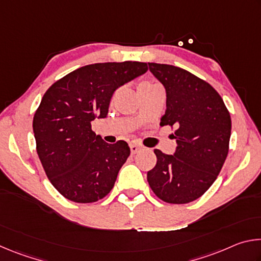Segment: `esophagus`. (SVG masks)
I'll list each match as a JSON object with an SVG mask.
<instances>
[{"instance_id":"esophagus-1","label":"esophagus","mask_w":261,"mask_h":261,"mask_svg":"<svg viewBox=\"0 0 261 261\" xmlns=\"http://www.w3.org/2000/svg\"><path fill=\"white\" fill-rule=\"evenodd\" d=\"M130 149H131V153H132V154H136L137 152H139V151H140L141 147L139 146L138 144L134 143V144H130Z\"/></svg>"}]
</instances>
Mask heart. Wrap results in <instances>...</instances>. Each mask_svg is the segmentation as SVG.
<instances>
[{
    "instance_id": "1",
    "label": "heart",
    "mask_w": 261,
    "mask_h": 261,
    "mask_svg": "<svg viewBox=\"0 0 261 261\" xmlns=\"http://www.w3.org/2000/svg\"><path fill=\"white\" fill-rule=\"evenodd\" d=\"M154 85H156V84H153V83H151V82L144 81V82H141V83L139 84V85H138V91L144 90V88H147V87H152V86H154Z\"/></svg>"
}]
</instances>
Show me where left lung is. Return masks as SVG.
Returning <instances> with one entry per match:
<instances>
[{"instance_id": "8db88e82", "label": "left lung", "mask_w": 261, "mask_h": 261, "mask_svg": "<svg viewBox=\"0 0 261 261\" xmlns=\"http://www.w3.org/2000/svg\"><path fill=\"white\" fill-rule=\"evenodd\" d=\"M166 90L161 125H175L176 151L154 149L156 165L147 173L153 192L169 204H188L201 197L218 177L229 151L230 114L208 83L169 64L148 63Z\"/></svg>"}]
</instances>
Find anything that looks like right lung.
Masks as SVG:
<instances>
[{
  "label": "right lung",
  "instance_id": "1",
  "mask_svg": "<svg viewBox=\"0 0 261 261\" xmlns=\"http://www.w3.org/2000/svg\"><path fill=\"white\" fill-rule=\"evenodd\" d=\"M147 71L144 62L82 67L53 84L33 118L39 159L50 183L74 202H94L113 189L130 155L124 140L108 144L91 122L108 114L114 92Z\"/></svg>",
  "mask_w": 261,
  "mask_h": 261
}]
</instances>
